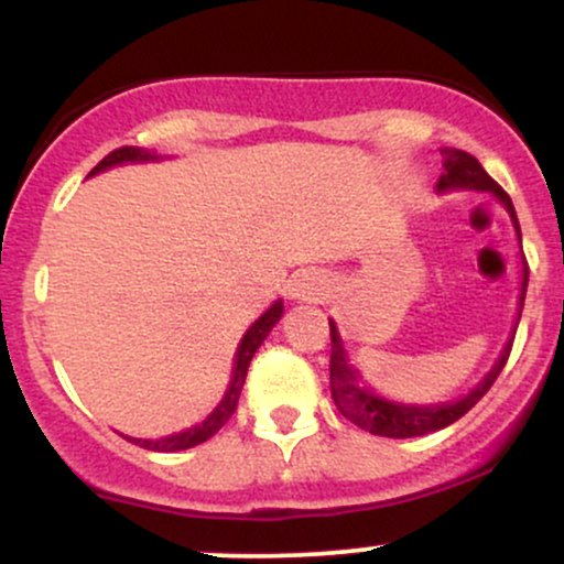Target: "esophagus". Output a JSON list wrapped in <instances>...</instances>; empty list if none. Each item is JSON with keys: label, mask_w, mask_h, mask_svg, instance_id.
Segmentation results:
<instances>
[{"label": "esophagus", "mask_w": 564, "mask_h": 564, "mask_svg": "<svg viewBox=\"0 0 564 564\" xmlns=\"http://www.w3.org/2000/svg\"><path fill=\"white\" fill-rule=\"evenodd\" d=\"M291 296L302 302H323L328 296V281L315 270H304L291 281Z\"/></svg>", "instance_id": "34e87169"}]
</instances>
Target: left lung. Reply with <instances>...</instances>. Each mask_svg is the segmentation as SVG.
Wrapping results in <instances>:
<instances>
[{
  "label": "left lung",
  "mask_w": 564,
  "mask_h": 564,
  "mask_svg": "<svg viewBox=\"0 0 564 564\" xmlns=\"http://www.w3.org/2000/svg\"><path fill=\"white\" fill-rule=\"evenodd\" d=\"M445 172L440 174L437 191H453V187H477V191H488L507 206V212L511 215V223H514L517 236H520V223H517L514 206H511L509 193L503 191L501 185L490 177L488 172L482 170L480 161L475 156H469L467 151H445ZM522 241V236H520ZM525 289H528V262H525V275H522V296L520 304H525ZM520 323V318H517ZM332 326V398L336 408L341 411V416H347L349 422L358 424L360 430L371 432V435H381V437H422L430 435V432L443 430L453 422L464 416V413L471 411L485 392L494 387V381L501 373V368L507 366L511 345H514V336L509 339V345L503 347L501 358L498 364L490 368V373L485 377L480 384L471 390L467 398H462L458 403L451 405H400V403H390V400H381L373 394L368 387H358L355 384L352 371H349L347 360H345V349H341V339L336 334L334 321H328Z\"/></svg>",
  "instance_id": "8db88e82"
}]
</instances>
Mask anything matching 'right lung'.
Listing matches in <instances>:
<instances>
[{
  "mask_svg": "<svg viewBox=\"0 0 564 564\" xmlns=\"http://www.w3.org/2000/svg\"><path fill=\"white\" fill-rule=\"evenodd\" d=\"M151 159H156V156L148 151H142V148L124 145V148H116V151L108 153V156L102 159L89 174L108 170V166H113V164H124V161H151ZM281 315H283V304L275 302L273 307H270L268 313H264L262 318L243 334L241 347H238V355H236V371H232V381H230L228 392H225L223 403H219L215 411L209 413V419H206V422H200L198 426H193V430H187V432H180V435H170V437H161V440H138V437H127V440H132V443L140 445V448L172 453V451L193 448V445L206 443L212 435H217V432L225 426V422L232 416V411H236L238 398H241V390H243L246 371H249V364H251V358H254L257 347L262 345L264 336L270 334V328L281 321Z\"/></svg>",
  "mask_w": 564,
  "mask_h": 564,
  "instance_id": "right-lung-1",
  "label": "right lung"
}]
</instances>
